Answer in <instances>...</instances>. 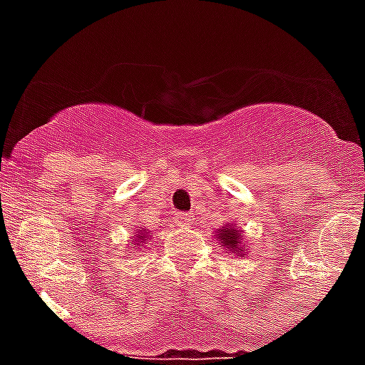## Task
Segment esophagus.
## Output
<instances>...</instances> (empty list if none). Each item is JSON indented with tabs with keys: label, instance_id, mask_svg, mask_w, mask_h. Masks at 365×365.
<instances>
[{
	"label": "esophagus",
	"instance_id": "esophagus-1",
	"mask_svg": "<svg viewBox=\"0 0 365 365\" xmlns=\"http://www.w3.org/2000/svg\"><path fill=\"white\" fill-rule=\"evenodd\" d=\"M174 222H176V225H180V227H189V225L193 223V216H191V214H185V212H178L176 216H174Z\"/></svg>",
	"mask_w": 365,
	"mask_h": 365
}]
</instances>
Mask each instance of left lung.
<instances>
[{"label": "left lung", "mask_w": 365, "mask_h": 365, "mask_svg": "<svg viewBox=\"0 0 365 365\" xmlns=\"http://www.w3.org/2000/svg\"><path fill=\"white\" fill-rule=\"evenodd\" d=\"M217 239L222 240V244L227 248L229 254H237V255H244V244H242V235L235 225H225V227L220 229V233H217Z\"/></svg>", "instance_id": "left-lung-1"}]
</instances>
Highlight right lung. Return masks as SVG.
<instances>
[{
    "mask_svg": "<svg viewBox=\"0 0 365 365\" xmlns=\"http://www.w3.org/2000/svg\"><path fill=\"white\" fill-rule=\"evenodd\" d=\"M148 239H149L148 229H140L136 237H134V246H132V250H138L140 246L143 248V244H148Z\"/></svg>",
    "mask_w": 365,
    "mask_h": 365,
    "instance_id": "right-lung-1",
    "label": "right lung"
}]
</instances>
